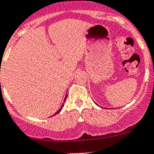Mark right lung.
Returning <instances> with one entry per match:
<instances>
[{"mask_svg": "<svg viewBox=\"0 0 154 154\" xmlns=\"http://www.w3.org/2000/svg\"><path fill=\"white\" fill-rule=\"evenodd\" d=\"M67 95H66V96H65V99H64V102H65V100H66L67 97H68V96H67ZM63 106H64V104H62V107H61V108H59V110H58V111H57V112H56V113H55V114H54V115H56V114H57V113H59V112H60V111H61V110H62V107H63ZM54 115H53V116H54Z\"/></svg>", "mask_w": 154, "mask_h": 154, "instance_id": "1", "label": "right lung"}]
</instances>
